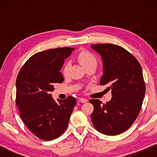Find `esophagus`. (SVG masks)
<instances>
[{
  "label": "esophagus",
  "mask_w": 157,
  "mask_h": 157,
  "mask_svg": "<svg viewBox=\"0 0 157 157\" xmlns=\"http://www.w3.org/2000/svg\"><path fill=\"white\" fill-rule=\"evenodd\" d=\"M88 100H87V99H86V98H79V102L82 103H85V102H86Z\"/></svg>",
  "instance_id": "esophagus-1"
}]
</instances>
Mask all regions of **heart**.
<instances>
[{"instance_id": "1", "label": "heart", "mask_w": 157, "mask_h": 157, "mask_svg": "<svg viewBox=\"0 0 157 157\" xmlns=\"http://www.w3.org/2000/svg\"><path fill=\"white\" fill-rule=\"evenodd\" d=\"M77 59H78L79 63L85 68L88 66L92 64V63H96L97 62V59L94 56V55L86 50H82L81 51H79L78 54L77 55ZM69 69H70L69 63H65L62 68V73L63 75H68Z\"/></svg>"}]
</instances>
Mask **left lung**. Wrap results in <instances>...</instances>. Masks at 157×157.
<instances>
[{"label":"left lung","mask_w":157,"mask_h":157,"mask_svg":"<svg viewBox=\"0 0 157 157\" xmlns=\"http://www.w3.org/2000/svg\"><path fill=\"white\" fill-rule=\"evenodd\" d=\"M91 48L102 56L100 84L109 86L107 89H111L112 98L106 104L90 100L94 105L91 118L98 132L115 136L132 126L141 109L145 93L142 68L134 55L118 45L98 44Z\"/></svg>","instance_id":"obj_1"}]
</instances>
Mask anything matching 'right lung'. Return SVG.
<instances>
[{"instance_id": "1", "label": "right lung", "mask_w": 157, "mask_h": 157, "mask_svg": "<svg viewBox=\"0 0 157 157\" xmlns=\"http://www.w3.org/2000/svg\"><path fill=\"white\" fill-rule=\"evenodd\" d=\"M74 48L63 47L37 52L29 58L17 75L16 102L26 127L40 139L51 140L67 128L76 100L52 98L54 84L62 83L60 70Z\"/></svg>"}]
</instances>
